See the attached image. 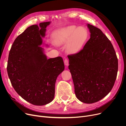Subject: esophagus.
<instances>
[{
  "instance_id": "esophagus-1",
  "label": "esophagus",
  "mask_w": 126,
  "mask_h": 126,
  "mask_svg": "<svg viewBox=\"0 0 126 126\" xmlns=\"http://www.w3.org/2000/svg\"><path fill=\"white\" fill-rule=\"evenodd\" d=\"M64 64H65V65L66 66H68V65H69V61H68V59H65V60H64Z\"/></svg>"
}]
</instances>
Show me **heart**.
<instances>
[{
    "mask_svg": "<svg viewBox=\"0 0 126 126\" xmlns=\"http://www.w3.org/2000/svg\"><path fill=\"white\" fill-rule=\"evenodd\" d=\"M87 37L88 32L85 28L69 25L58 31L55 41L58 45L66 44V51L69 54L74 55L80 51Z\"/></svg>",
    "mask_w": 126,
    "mask_h": 126,
    "instance_id": "1",
    "label": "heart"
}]
</instances>
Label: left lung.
<instances>
[{"mask_svg": "<svg viewBox=\"0 0 126 126\" xmlns=\"http://www.w3.org/2000/svg\"><path fill=\"white\" fill-rule=\"evenodd\" d=\"M87 27L90 38L82 50L68 56V68L77 98L92 104L102 100L113 88L118 60L113 45L102 31L90 24Z\"/></svg>", "mask_w": 126, "mask_h": 126, "instance_id": "8db88e82", "label": "left lung"}]
</instances>
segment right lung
<instances>
[{"label": "right lung", "instance_id": "right-lung-1", "mask_svg": "<svg viewBox=\"0 0 126 126\" xmlns=\"http://www.w3.org/2000/svg\"><path fill=\"white\" fill-rule=\"evenodd\" d=\"M50 23L26 29L15 40L8 58L7 71L13 88L24 100L37 106L53 100L57 78L64 70L62 57L47 59L40 46Z\"/></svg>", "mask_w": 126, "mask_h": 126}]
</instances>
